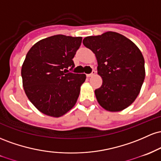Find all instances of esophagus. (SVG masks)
Here are the masks:
<instances>
[{"mask_svg": "<svg viewBox=\"0 0 161 161\" xmlns=\"http://www.w3.org/2000/svg\"><path fill=\"white\" fill-rule=\"evenodd\" d=\"M95 74H96V71H94V70H93V72H92L91 74H88V75H86V77H93V76L95 75Z\"/></svg>", "mask_w": 161, "mask_h": 161, "instance_id": "esophagus-1", "label": "esophagus"}]
</instances>
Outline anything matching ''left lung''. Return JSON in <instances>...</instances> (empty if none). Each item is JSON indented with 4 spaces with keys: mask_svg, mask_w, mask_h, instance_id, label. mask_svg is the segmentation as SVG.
<instances>
[{
    "mask_svg": "<svg viewBox=\"0 0 161 161\" xmlns=\"http://www.w3.org/2000/svg\"><path fill=\"white\" fill-rule=\"evenodd\" d=\"M83 44L97 58L102 86L95 90L97 102L109 112L122 111L137 98L145 77L144 59L138 46L115 32L84 38Z\"/></svg>",
    "mask_w": 161,
    "mask_h": 161,
    "instance_id": "1",
    "label": "left lung"
}]
</instances>
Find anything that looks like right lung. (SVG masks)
<instances>
[{"label":"right lung","instance_id":"1","mask_svg":"<svg viewBox=\"0 0 161 161\" xmlns=\"http://www.w3.org/2000/svg\"><path fill=\"white\" fill-rule=\"evenodd\" d=\"M82 37L55 35L37 42L27 52L21 69L23 86L30 102L43 114L60 117L77 103L84 74L69 72Z\"/></svg>","mask_w":161,"mask_h":161}]
</instances>
